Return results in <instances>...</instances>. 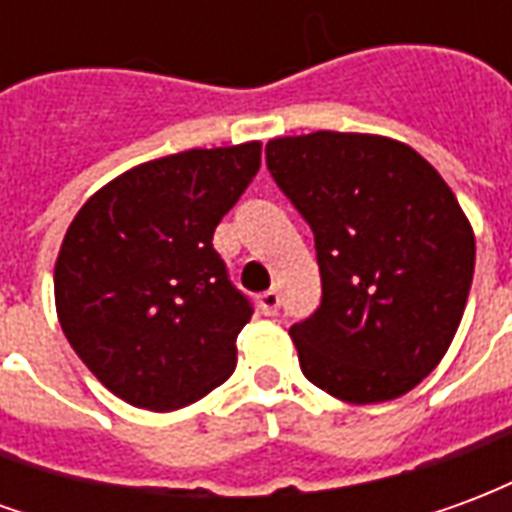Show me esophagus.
I'll return each instance as SVG.
<instances>
[{"mask_svg":"<svg viewBox=\"0 0 512 512\" xmlns=\"http://www.w3.org/2000/svg\"><path fill=\"white\" fill-rule=\"evenodd\" d=\"M257 304H260V310L266 312V315H274V312L279 310V290H266V293H260V299H257Z\"/></svg>","mask_w":512,"mask_h":512,"instance_id":"34e87169","label":"esophagus"}]
</instances>
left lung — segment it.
<instances>
[{
  "label": "left lung",
  "instance_id": "obj_1",
  "mask_svg": "<svg viewBox=\"0 0 512 512\" xmlns=\"http://www.w3.org/2000/svg\"><path fill=\"white\" fill-rule=\"evenodd\" d=\"M266 164L321 268L318 310L290 326L301 373L356 406L406 395L447 354L472 288L474 235L455 194L386 136H282Z\"/></svg>",
  "mask_w": 512,
  "mask_h": 512
}]
</instances>
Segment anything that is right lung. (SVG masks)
<instances>
[{
	"label": "right lung",
	"instance_id": "obj_1",
	"mask_svg": "<svg viewBox=\"0 0 512 512\" xmlns=\"http://www.w3.org/2000/svg\"><path fill=\"white\" fill-rule=\"evenodd\" d=\"M260 169V142L186 150L128 169L65 233L54 299L71 348L126 403L172 411L233 376L252 301L213 230Z\"/></svg>",
	"mask_w": 512,
	"mask_h": 512
}]
</instances>
